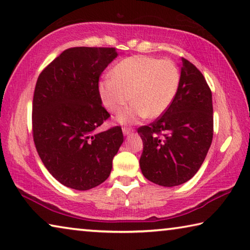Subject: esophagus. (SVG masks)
<instances>
[{
  "label": "esophagus",
  "instance_id": "34e87169",
  "mask_svg": "<svg viewBox=\"0 0 250 250\" xmlns=\"http://www.w3.org/2000/svg\"><path fill=\"white\" fill-rule=\"evenodd\" d=\"M122 132H124V134H130L131 132H133V128H130V126H124V128H122Z\"/></svg>",
  "mask_w": 250,
  "mask_h": 250
}]
</instances>
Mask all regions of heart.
I'll list each match as a JSON object with an SVG mask.
<instances>
[{
	"label": "heart",
	"mask_w": 250,
	"mask_h": 250,
	"mask_svg": "<svg viewBox=\"0 0 250 250\" xmlns=\"http://www.w3.org/2000/svg\"><path fill=\"white\" fill-rule=\"evenodd\" d=\"M180 80V69L172 60L134 55L119 62L111 78L99 83V93L105 109L112 113L132 100L118 120L134 124L146 117L161 116L176 98Z\"/></svg>",
	"instance_id": "1"
}]
</instances>
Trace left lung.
<instances>
[{
	"label": "left lung",
	"instance_id": "left-lung-1",
	"mask_svg": "<svg viewBox=\"0 0 250 250\" xmlns=\"http://www.w3.org/2000/svg\"><path fill=\"white\" fill-rule=\"evenodd\" d=\"M181 61L180 85L172 104L149 125L138 128L144 142L141 171L164 187L179 186L196 175L213 136L211 90L191 62Z\"/></svg>",
	"mask_w": 250,
	"mask_h": 250
}]
</instances>
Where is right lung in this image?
I'll use <instances>...</instances> for the list:
<instances>
[{
	"label": "right lung",
	"instance_id": "1",
	"mask_svg": "<svg viewBox=\"0 0 250 250\" xmlns=\"http://www.w3.org/2000/svg\"><path fill=\"white\" fill-rule=\"evenodd\" d=\"M114 47H70L40 73L32 102V134L40 158L62 185L94 188L108 179L124 142L120 125L97 133L110 118L99 79L117 58Z\"/></svg>",
	"mask_w": 250,
	"mask_h": 250
}]
</instances>
